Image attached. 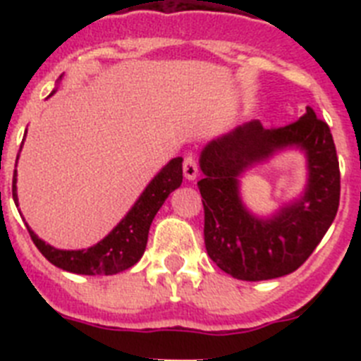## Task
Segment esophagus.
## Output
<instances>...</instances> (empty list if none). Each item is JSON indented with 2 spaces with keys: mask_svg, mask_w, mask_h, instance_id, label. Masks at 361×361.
<instances>
[{
  "mask_svg": "<svg viewBox=\"0 0 361 361\" xmlns=\"http://www.w3.org/2000/svg\"><path fill=\"white\" fill-rule=\"evenodd\" d=\"M183 171H184V177L188 180H195L197 175H199V166H197V161L193 155H186L183 162Z\"/></svg>",
  "mask_w": 361,
  "mask_h": 361,
  "instance_id": "obj_1",
  "label": "esophagus"
}]
</instances>
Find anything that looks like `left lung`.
Instances as JSON below:
<instances>
[{"instance_id": "obj_1", "label": "left lung", "mask_w": 361, "mask_h": 361, "mask_svg": "<svg viewBox=\"0 0 361 361\" xmlns=\"http://www.w3.org/2000/svg\"><path fill=\"white\" fill-rule=\"evenodd\" d=\"M283 147H300L308 157L305 195L271 219L251 216L241 204V171ZM199 190L204 206V244L220 269L238 280H271L289 275L311 257L340 204V166L333 135L312 108L280 128L250 121L208 142L200 153Z\"/></svg>"}]
</instances>
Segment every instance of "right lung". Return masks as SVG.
Wrapping results in <instances>:
<instances>
[{"mask_svg": "<svg viewBox=\"0 0 361 361\" xmlns=\"http://www.w3.org/2000/svg\"><path fill=\"white\" fill-rule=\"evenodd\" d=\"M16 173L18 171L14 170L12 197H14V202L18 206V193H16V180L18 178H16ZM180 184H183V157H175L152 178V183L146 186L139 200L133 204V208L126 213V216L121 220L119 224L111 229L103 240L88 247V250H56L50 244L41 240L36 233L27 226L28 233H30L32 242L36 244L41 255L56 267H61L70 273H78V275H116V273L128 269L141 260L146 250L153 216L157 215V212L171 191L177 190Z\"/></svg>", "mask_w": 361, "mask_h": 361, "instance_id": "right-lung-1", "label": "right lung"}]
</instances>
